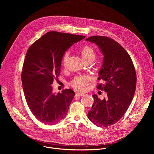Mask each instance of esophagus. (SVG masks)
<instances>
[{"label":"esophagus","instance_id":"1","mask_svg":"<svg viewBox=\"0 0 154 154\" xmlns=\"http://www.w3.org/2000/svg\"><path fill=\"white\" fill-rule=\"evenodd\" d=\"M85 94L84 93H81V92H78V93H76L75 94V96L76 97H82L84 96Z\"/></svg>","mask_w":154,"mask_h":154}]
</instances>
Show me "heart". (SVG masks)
I'll return each instance as SVG.
<instances>
[{
    "instance_id": "heart-1",
    "label": "heart",
    "mask_w": 154,
    "mask_h": 154,
    "mask_svg": "<svg viewBox=\"0 0 154 154\" xmlns=\"http://www.w3.org/2000/svg\"><path fill=\"white\" fill-rule=\"evenodd\" d=\"M70 56V50H67L63 56L62 62L64 66L66 65V63ZM82 56L85 60L92 59L94 60L96 57V53L95 50L89 46H85L82 50ZM91 79L90 76L81 75L76 76L71 82V85L73 88L78 90L85 89L89 84Z\"/></svg>"
}]
</instances>
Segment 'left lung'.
<instances>
[{
	"label": "left lung",
	"instance_id": "8db88e82",
	"mask_svg": "<svg viewBox=\"0 0 154 154\" xmlns=\"http://www.w3.org/2000/svg\"><path fill=\"white\" fill-rule=\"evenodd\" d=\"M87 41L97 44L104 56L98 72L97 87L107 92L100 100L95 94L88 111V119L98 127H107L117 123L131 104L136 86V75L132 59L125 49L116 41L105 36H92Z\"/></svg>",
	"mask_w": 154,
	"mask_h": 154
}]
</instances>
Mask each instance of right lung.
<instances>
[{"label": "right lung", "instance_id": "1", "mask_svg": "<svg viewBox=\"0 0 154 154\" xmlns=\"http://www.w3.org/2000/svg\"><path fill=\"white\" fill-rule=\"evenodd\" d=\"M85 37L50 31L27 50L21 74L23 93L31 111L44 124H56L67 114L75 92L66 89L54 94L51 85L59 76L65 52Z\"/></svg>", "mask_w": 154, "mask_h": 154}]
</instances>
